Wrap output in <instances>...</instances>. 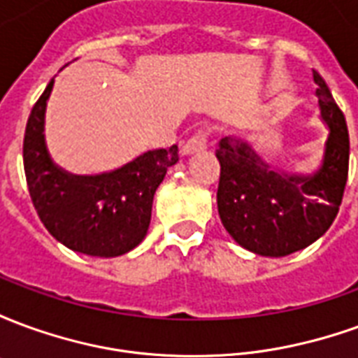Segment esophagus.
<instances>
[{"instance_id":"obj_1","label":"esophagus","mask_w":358,"mask_h":358,"mask_svg":"<svg viewBox=\"0 0 358 358\" xmlns=\"http://www.w3.org/2000/svg\"><path fill=\"white\" fill-rule=\"evenodd\" d=\"M210 130L209 128H203V130H197V132L186 141L184 145V153H194V151H199V149H205L209 145L210 140Z\"/></svg>"}]
</instances>
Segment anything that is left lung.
<instances>
[{"instance_id": "obj_1", "label": "left lung", "mask_w": 358, "mask_h": 358, "mask_svg": "<svg viewBox=\"0 0 358 358\" xmlns=\"http://www.w3.org/2000/svg\"><path fill=\"white\" fill-rule=\"evenodd\" d=\"M320 113L330 136L313 178L268 171L243 140L226 138L215 151L220 163L218 215L241 248L285 257L322 236L338 217L349 174V132L343 110L320 73L313 71Z\"/></svg>"}]
</instances>
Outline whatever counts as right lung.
<instances>
[{
	"label": "right lung",
	"mask_w": 358,
	"mask_h": 358,
	"mask_svg": "<svg viewBox=\"0 0 358 358\" xmlns=\"http://www.w3.org/2000/svg\"><path fill=\"white\" fill-rule=\"evenodd\" d=\"M53 80L28 117L22 143L28 192L48 232L73 251L90 257L128 253L148 234L157 187L178 148L148 151L109 174L73 176L51 163L43 143V110Z\"/></svg>",
	"instance_id": "1"
}]
</instances>
